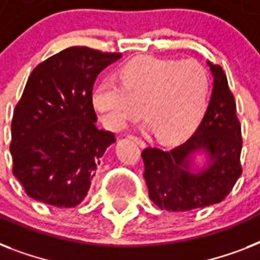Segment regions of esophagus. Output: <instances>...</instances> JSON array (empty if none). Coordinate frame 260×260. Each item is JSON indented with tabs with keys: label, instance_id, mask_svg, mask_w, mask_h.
I'll list each match as a JSON object with an SVG mask.
<instances>
[{
	"label": "esophagus",
	"instance_id": "obj_1",
	"mask_svg": "<svg viewBox=\"0 0 260 260\" xmlns=\"http://www.w3.org/2000/svg\"><path fill=\"white\" fill-rule=\"evenodd\" d=\"M129 139H132V140H134L135 143H138L139 146H144V142H143L142 139L139 138V136H135V135H129Z\"/></svg>",
	"mask_w": 260,
	"mask_h": 260
}]
</instances>
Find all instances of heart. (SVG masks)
I'll return each mask as SVG.
<instances>
[{
    "mask_svg": "<svg viewBox=\"0 0 260 260\" xmlns=\"http://www.w3.org/2000/svg\"><path fill=\"white\" fill-rule=\"evenodd\" d=\"M117 78L118 83L104 79L91 94V105L109 129H122L142 106L146 125L159 139L178 142L205 116L210 78L197 60L139 56L121 66Z\"/></svg>",
    "mask_w": 260,
    "mask_h": 260,
    "instance_id": "b5f03b06",
    "label": "heart"
}]
</instances>
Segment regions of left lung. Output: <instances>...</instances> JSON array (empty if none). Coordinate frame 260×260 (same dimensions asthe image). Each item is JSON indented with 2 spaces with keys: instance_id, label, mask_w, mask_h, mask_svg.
Returning <instances> with one entry per match:
<instances>
[{
  "instance_id": "1",
  "label": "left lung",
  "mask_w": 260,
  "mask_h": 260,
  "mask_svg": "<svg viewBox=\"0 0 260 260\" xmlns=\"http://www.w3.org/2000/svg\"><path fill=\"white\" fill-rule=\"evenodd\" d=\"M213 75L212 97L201 124L189 140L173 150L148 147L142 152L151 201L160 209L187 212L221 202L242 175V128L225 73L208 62ZM204 152L207 162L193 169Z\"/></svg>"
}]
</instances>
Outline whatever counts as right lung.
<instances>
[{"instance_id": "1", "label": "right lung", "mask_w": 260, "mask_h": 260, "mask_svg": "<svg viewBox=\"0 0 260 260\" xmlns=\"http://www.w3.org/2000/svg\"><path fill=\"white\" fill-rule=\"evenodd\" d=\"M121 58L70 47L36 66L12 120L13 174L36 201L73 208L83 201L114 134L98 129L91 93L97 75Z\"/></svg>"}]
</instances>
